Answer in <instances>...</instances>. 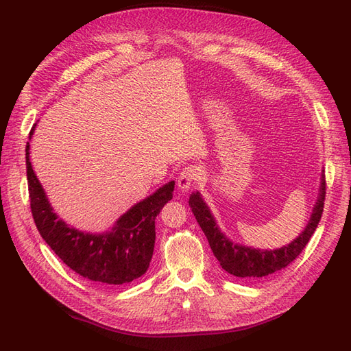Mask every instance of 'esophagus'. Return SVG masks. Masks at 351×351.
<instances>
[{
    "label": "esophagus",
    "instance_id": "34e87169",
    "mask_svg": "<svg viewBox=\"0 0 351 351\" xmlns=\"http://www.w3.org/2000/svg\"><path fill=\"white\" fill-rule=\"evenodd\" d=\"M200 178V174L197 171L196 167H186L182 169V173L178 176L177 180V186L180 190H183V192H187L190 187H193Z\"/></svg>",
    "mask_w": 351,
    "mask_h": 351
}]
</instances>
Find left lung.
<instances>
[{"label":"left lung","mask_w":351,"mask_h":351,"mask_svg":"<svg viewBox=\"0 0 351 351\" xmlns=\"http://www.w3.org/2000/svg\"><path fill=\"white\" fill-rule=\"evenodd\" d=\"M325 189V176L322 174L317 200L306 228L300 232L299 237L294 239L287 246L275 250H262L243 246V244L239 243H232L219 230L214 215L209 210V206L205 204V200L202 199L199 192H193L190 195L189 206L192 208L193 215L196 217V221L199 222L202 231L205 232L209 246L212 252H214V256L218 259L222 269L239 278L259 280L289 267L306 247V244L309 243L322 217Z\"/></svg>","instance_id":"left-lung-1"}]
</instances>
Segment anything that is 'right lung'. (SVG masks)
<instances>
[{
    "instance_id": "add662e5",
    "label": "right lung",
    "mask_w": 351,
    "mask_h": 351,
    "mask_svg": "<svg viewBox=\"0 0 351 351\" xmlns=\"http://www.w3.org/2000/svg\"><path fill=\"white\" fill-rule=\"evenodd\" d=\"M35 132L32 127L29 139ZM26 169L30 209L40 237L70 269L83 278L120 285L137 280L149 268L155 246V218L173 199L174 182L159 187L123 214L110 231L93 234L70 227L52 209L29 159Z\"/></svg>"
}]
</instances>
